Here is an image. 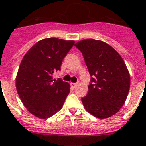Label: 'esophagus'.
<instances>
[{
  "label": "esophagus",
  "mask_w": 146,
  "mask_h": 146,
  "mask_svg": "<svg viewBox=\"0 0 146 146\" xmlns=\"http://www.w3.org/2000/svg\"><path fill=\"white\" fill-rule=\"evenodd\" d=\"M70 85H71V87H73V88H75V87L77 86V84H75V83H71Z\"/></svg>",
  "instance_id": "obj_1"
}]
</instances>
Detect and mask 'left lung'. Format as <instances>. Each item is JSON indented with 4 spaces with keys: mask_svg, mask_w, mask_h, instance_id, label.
I'll return each mask as SVG.
<instances>
[{
    "mask_svg": "<svg viewBox=\"0 0 146 146\" xmlns=\"http://www.w3.org/2000/svg\"><path fill=\"white\" fill-rule=\"evenodd\" d=\"M84 56L91 79L88 93L81 99L87 112L108 118L119 111L128 97L130 74L113 47L100 40L84 39L75 44Z\"/></svg>",
    "mask_w": 146,
    "mask_h": 146,
    "instance_id": "8db88e82",
    "label": "left lung"
}]
</instances>
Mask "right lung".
Wrapping results in <instances>:
<instances>
[{"instance_id":"obj_1","label":"right lung","mask_w":146,"mask_h":146,"mask_svg":"<svg viewBox=\"0 0 146 146\" xmlns=\"http://www.w3.org/2000/svg\"><path fill=\"white\" fill-rule=\"evenodd\" d=\"M73 40L48 38L27 52L16 76V89L21 102L35 117L46 119L62 108L70 84L52 76L74 45Z\"/></svg>"}]
</instances>
